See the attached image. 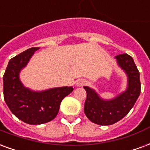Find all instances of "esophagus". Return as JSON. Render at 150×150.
<instances>
[{"label": "esophagus", "instance_id": "obj_1", "mask_svg": "<svg viewBox=\"0 0 150 150\" xmlns=\"http://www.w3.org/2000/svg\"><path fill=\"white\" fill-rule=\"evenodd\" d=\"M85 80L84 79H78V80H76V85L78 86V87H81L83 85L85 84Z\"/></svg>", "mask_w": 150, "mask_h": 150}]
</instances>
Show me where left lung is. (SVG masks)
I'll return each mask as SVG.
<instances>
[{"label":"left lung","mask_w":150,"mask_h":150,"mask_svg":"<svg viewBox=\"0 0 150 150\" xmlns=\"http://www.w3.org/2000/svg\"><path fill=\"white\" fill-rule=\"evenodd\" d=\"M116 63L127 76L125 91L114 98H102L95 89L84 86L87 99L84 113L91 122L100 125H110L122 119L135 104L141 93L140 74L133 59L127 54L115 57Z\"/></svg>","instance_id":"left-lung-1"}]
</instances>
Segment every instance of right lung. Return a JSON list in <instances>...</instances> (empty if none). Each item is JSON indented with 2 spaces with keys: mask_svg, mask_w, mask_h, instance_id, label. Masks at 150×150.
Masks as SVG:
<instances>
[{
  "mask_svg": "<svg viewBox=\"0 0 150 150\" xmlns=\"http://www.w3.org/2000/svg\"><path fill=\"white\" fill-rule=\"evenodd\" d=\"M39 49L32 47L10 59L3 76L4 99L7 106L18 119L30 125H41L54 119L63 98L74 89L65 86L34 91L25 87L20 79V72Z\"/></svg>",
  "mask_w": 150,
  "mask_h": 150,
  "instance_id": "1",
  "label": "right lung"
}]
</instances>
